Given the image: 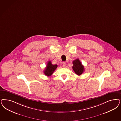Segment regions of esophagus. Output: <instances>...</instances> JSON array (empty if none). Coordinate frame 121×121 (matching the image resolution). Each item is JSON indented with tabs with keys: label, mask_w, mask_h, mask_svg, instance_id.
<instances>
[{
	"label": "esophagus",
	"mask_w": 121,
	"mask_h": 121,
	"mask_svg": "<svg viewBox=\"0 0 121 121\" xmlns=\"http://www.w3.org/2000/svg\"><path fill=\"white\" fill-rule=\"evenodd\" d=\"M63 67H65L66 66V62H63Z\"/></svg>",
	"instance_id": "1"
}]
</instances>
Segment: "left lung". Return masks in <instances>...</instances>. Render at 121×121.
I'll return each instance as SVG.
<instances>
[{
    "instance_id": "8db88e82",
    "label": "left lung",
    "mask_w": 121,
    "mask_h": 121,
    "mask_svg": "<svg viewBox=\"0 0 121 121\" xmlns=\"http://www.w3.org/2000/svg\"><path fill=\"white\" fill-rule=\"evenodd\" d=\"M72 69L77 75H81L84 71V67L79 59H76L73 61Z\"/></svg>"
}]
</instances>
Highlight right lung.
I'll return each instance as SVG.
<instances>
[{
  "mask_svg": "<svg viewBox=\"0 0 121 121\" xmlns=\"http://www.w3.org/2000/svg\"><path fill=\"white\" fill-rule=\"evenodd\" d=\"M58 65L55 64L53 65L51 63V61H48L46 67L44 71V73L45 75L48 76H51L54 72V71L56 70Z\"/></svg>",
  "mask_w": 121,
  "mask_h": 121,
  "instance_id": "obj_1",
  "label": "right lung"
}]
</instances>
